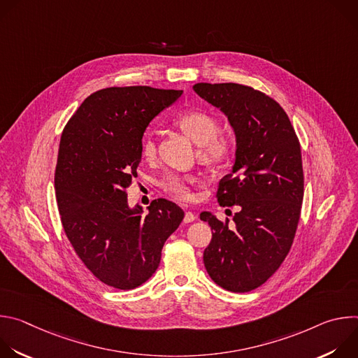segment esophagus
I'll return each mask as SVG.
<instances>
[{
  "mask_svg": "<svg viewBox=\"0 0 358 358\" xmlns=\"http://www.w3.org/2000/svg\"><path fill=\"white\" fill-rule=\"evenodd\" d=\"M195 214H192V213H189V211H187L185 213V215H184V222L185 224H189V222H192V221H195Z\"/></svg>",
  "mask_w": 358,
  "mask_h": 358,
  "instance_id": "esophagus-1",
  "label": "esophagus"
}]
</instances>
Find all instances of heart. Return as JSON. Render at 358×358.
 I'll use <instances>...</instances> for the list:
<instances>
[{"label":"heart","instance_id":"b5f03b06","mask_svg":"<svg viewBox=\"0 0 358 358\" xmlns=\"http://www.w3.org/2000/svg\"><path fill=\"white\" fill-rule=\"evenodd\" d=\"M174 123L194 141L198 144L196 157L198 160L211 167L224 164L234 151V140L229 134L220 131V120L213 113L189 109L176 116ZM141 156L145 160L156 157L157 141L155 131H147L140 144ZM195 182V177L191 174H167L160 180V188L177 198L189 199L192 196L191 185Z\"/></svg>","mask_w":358,"mask_h":358}]
</instances>
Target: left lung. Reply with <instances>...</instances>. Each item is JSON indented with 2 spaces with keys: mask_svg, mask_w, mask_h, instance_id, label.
Here are the masks:
<instances>
[{
  "mask_svg": "<svg viewBox=\"0 0 358 358\" xmlns=\"http://www.w3.org/2000/svg\"><path fill=\"white\" fill-rule=\"evenodd\" d=\"M194 90L227 115L236 136V160L221 178L217 199L239 213L232 224L199 215L213 229L203 265L225 290L250 292L279 269L292 248L304 192L300 143L286 112L261 90L238 83H196Z\"/></svg>",
  "mask_w": 358,
  "mask_h": 358,
  "instance_id": "obj_1",
  "label": "left lung"
}]
</instances>
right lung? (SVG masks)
<instances>
[{"label":"right lung","mask_w":358,"mask_h":358,"mask_svg":"<svg viewBox=\"0 0 358 358\" xmlns=\"http://www.w3.org/2000/svg\"><path fill=\"white\" fill-rule=\"evenodd\" d=\"M182 90L106 87L87 96L66 123L55 169L64 231L83 265L101 283L130 290L151 278L184 211L159 198L148 213L127 206L148 123Z\"/></svg>","instance_id":"1"}]
</instances>
